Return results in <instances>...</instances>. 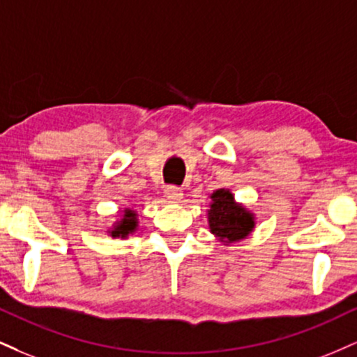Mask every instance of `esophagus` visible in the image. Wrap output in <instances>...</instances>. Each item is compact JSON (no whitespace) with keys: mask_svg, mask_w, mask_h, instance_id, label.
<instances>
[{"mask_svg":"<svg viewBox=\"0 0 357 357\" xmlns=\"http://www.w3.org/2000/svg\"><path fill=\"white\" fill-rule=\"evenodd\" d=\"M165 195L169 201H173V203H179V201L183 199V191L179 190L178 186H167L165 190Z\"/></svg>","mask_w":357,"mask_h":357,"instance_id":"34e87169","label":"esophagus"}]
</instances>
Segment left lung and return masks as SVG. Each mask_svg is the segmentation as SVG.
<instances>
[{"instance_id": "obj_1", "label": "left lung", "mask_w": 357, "mask_h": 357, "mask_svg": "<svg viewBox=\"0 0 357 357\" xmlns=\"http://www.w3.org/2000/svg\"><path fill=\"white\" fill-rule=\"evenodd\" d=\"M209 197L208 222L211 233L226 244L246 239L255 229V214L236 203L233 192L225 188L216 190Z\"/></svg>"}]
</instances>
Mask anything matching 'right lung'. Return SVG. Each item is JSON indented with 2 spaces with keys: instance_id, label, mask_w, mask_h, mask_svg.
Instances as JSON below:
<instances>
[{
  "instance_id": "right-lung-1",
  "label": "right lung",
  "mask_w": 357,
  "mask_h": 357,
  "mask_svg": "<svg viewBox=\"0 0 357 357\" xmlns=\"http://www.w3.org/2000/svg\"><path fill=\"white\" fill-rule=\"evenodd\" d=\"M137 229V213L132 211V209L126 208L124 209L123 218L119 221L114 222L113 229L108 231V233L113 236V238H128V234L135 233Z\"/></svg>"
}]
</instances>
